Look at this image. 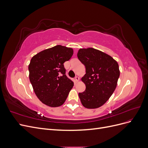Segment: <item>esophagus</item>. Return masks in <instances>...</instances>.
I'll use <instances>...</instances> for the list:
<instances>
[{
	"mask_svg": "<svg viewBox=\"0 0 148 148\" xmlns=\"http://www.w3.org/2000/svg\"><path fill=\"white\" fill-rule=\"evenodd\" d=\"M79 81V77H76L75 78V83H78Z\"/></svg>",
	"mask_w": 148,
	"mask_h": 148,
	"instance_id": "esophagus-1",
	"label": "esophagus"
}]
</instances>
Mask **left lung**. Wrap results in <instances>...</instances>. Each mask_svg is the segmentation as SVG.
Wrapping results in <instances>:
<instances>
[{
    "label": "left lung",
    "mask_w": 148,
    "mask_h": 148,
    "mask_svg": "<svg viewBox=\"0 0 148 148\" xmlns=\"http://www.w3.org/2000/svg\"><path fill=\"white\" fill-rule=\"evenodd\" d=\"M77 57L86 68L82 78L86 89L79 93L80 101L87 109L98 108L115 91L120 76L119 64L109 55L91 47L79 49Z\"/></svg>",
    "instance_id": "1"
}]
</instances>
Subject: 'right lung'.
I'll return each mask as SVG.
<instances>
[{
	"label": "right lung",
	"mask_w": 148,
	"mask_h": 148,
	"mask_svg": "<svg viewBox=\"0 0 148 148\" xmlns=\"http://www.w3.org/2000/svg\"><path fill=\"white\" fill-rule=\"evenodd\" d=\"M73 54L72 48L57 45L38 53L31 59L29 80L43 104L56 107L65 102L73 82L66 76L64 63Z\"/></svg>",
	"instance_id": "add662e5"
}]
</instances>
